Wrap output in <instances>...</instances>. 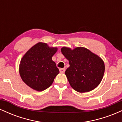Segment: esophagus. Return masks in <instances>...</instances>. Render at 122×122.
Masks as SVG:
<instances>
[{"label": "esophagus", "instance_id": "34e87169", "mask_svg": "<svg viewBox=\"0 0 122 122\" xmlns=\"http://www.w3.org/2000/svg\"><path fill=\"white\" fill-rule=\"evenodd\" d=\"M59 70H60V73H63L65 72V68H60Z\"/></svg>", "mask_w": 122, "mask_h": 122}]
</instances>
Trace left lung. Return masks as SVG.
Returning a JSON list of instances; mask_svg holds the SVG:
<instances>
[{"instance_id":"8db88e82","label":"left lung","mask_w":122,"mask_h":122,"mask_svg":"<svg viewBox=\"0 0 122 122\" xmlns=\"http://www.w3.org/2000/svg\"><path fill=\"white\" fill-rule=\"evenodd\" d=\"M61 52L69 60L70 66L65 73L75 91L84 93L97 87L103 79L105 70L104 62L100 57L82 47L73 50L64 47Z\"/></svg>"}]
</instances>
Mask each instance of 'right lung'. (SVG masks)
I'll list each match as a JSON object with an SVG mask.
<instances>
[{
	"mask_svg": "<svg viewBox=\"0 0 122 122\" xmlns=\"http://www.w3.org/2000/svg\"><path fill=\"white\" fill-rule=\"evenodd\" d=\"M57 48L38 43L25 54L20 61L19 73L22 80L35 90L42 91L52 84L59 70L51 57Z\"/></svg>",
	"mask_w": 122,
	"mask_h": 122,
	"instance_id": "add662e5",
	"label": "right lung"
}]
</instances>
